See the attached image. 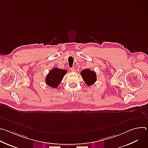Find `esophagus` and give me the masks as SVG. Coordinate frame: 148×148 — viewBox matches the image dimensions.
<instances>
[{
  "label": "esophagus",
  "mask_w": 148,
  "mask_h": 148,
  "mask_svg": "<svg viewBox=\"0 0 148 148\" xmlns=\"http://www.w3.org/2000/svg\"><path fill=\"white\" fill-rule=\"evenodd\" d=\"M70 70H71L72 72H74V71H75V69H74V67H72V68L70 69Z\"/></svg>",
  "instance_id": "1"
}]
</instances>
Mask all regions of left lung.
<instances>
[{"mask_svg": "<svg viewBox=\"0 0 148 148\" xmlns=\"http://www.w3.org/2000/svg\"><path fill=\"white\" fill-rule=\"evenodd\" d=\"M81 75L87 86H91L96 81L97 76L94 71L85 69L81 72Z\"/></svg>", "mask_w": 148, "mask_h": 148, "instance_id": "obj_1", "label": "left lung"}]
</instances>
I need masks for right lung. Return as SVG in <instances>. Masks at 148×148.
<instances>
[{
    "mask_svg": "<svg viewBox=\"0 0 148 148\" xmlns=\"http://www.w3.org/2000/svg\"><path fill=\"white\" fill-rule=\"evenodd\" d=\"M66 73L67 71L66 70L54 68L47 74L46 82L49 86L52 88H57Z\"/></svg>",
    "mask_w": 148,
    "mask_h": 148,
    "instance_id": "right-lung-1",
    "label": "right lung"
}]
</instances>
